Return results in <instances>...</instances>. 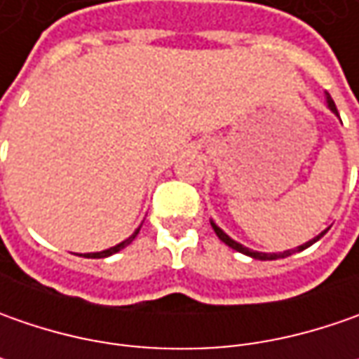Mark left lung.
<instances>
[{"mask_svg":"<svg viewBox=\"0 0 359 359\" xmlns=\"http://www.w3.org/2000/svg\"><path fill=\"white\" fill-rule=\"evenodd\" d=\"M327 107H330V109H332V111H334L336 116H339L338 109H336V104H334V100H332L330 95H327ZM212 228H214V231H215V233H217V238H219V240L224 241L226 245H229L231 250H236V252H240V254L250 255V257H254V259H280V257H287V255H292V254H294V252H302V250H306V248H310V245H311V243H313V241L320 240V238L324 236L325 231H327V229H325V231H322V233H320V236H318L316 240L306 241L304 245H299V248H296V250H287V252H282V254H262V252H254V250H248V248H243L241 243H238V241L231 240V238H229L228 233H224L222 229H219V228H217V226H215L214 222H212Z\"/></svg>","mask_w":359,"mask_h":359,"instance_id":"1","label":"left lung"}]
</instances>
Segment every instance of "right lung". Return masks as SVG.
Returning <instances> with one entry per match:
<instances>
[{"label": "right lung", "instance_id": "right-lung-1", "mask_svg": "<svg viewBox=\"0 0 359 359\" xmlns=\"http://www.w3.org/2000/svg\"><path fill=\"white\" fill-rule=\"evenodd\" d=\"M137 231H140V229H135V231L131 233V236H130V238H128V240L121 241V243H118V245H114V248H109V250H104V252H95V254H86V255H83V257H107V255L118 254L119 250H123L126 245H130L131 241L135 240V236H137Z\"/></svg>", "mask_w": 359, "mask_h": 359}]
</instances>
